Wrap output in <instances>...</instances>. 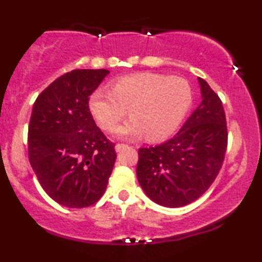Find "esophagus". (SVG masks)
I'll return each mask as SVG.
<instances>
[{
	"mask_svg": "<svg viewBox=\"0 0 262 262\" xmlns=\"http://www.w3.org/2000/svg\"><path fill=\"white\" fill-rule=\"evenodd\" d=\"M127 144H123V143H119V144H117L116 145V150L117 151H121V150H123L124 148H127Z\"/></svg>",
	"mask_w": 262,
	"mask_h": 262,
	"instance_id": "obj_1",
	"label": "esophagus"
}]
</instances>
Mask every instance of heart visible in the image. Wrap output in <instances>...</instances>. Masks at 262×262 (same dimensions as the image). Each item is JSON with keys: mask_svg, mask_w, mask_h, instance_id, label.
Masks as SVG:
<instances>
[{"mask_svg": "<svg viewBox=\"0 0 262 262\" xmlns=\"http://www.w3.org/2000/svg\"><path fill=\"white\" fill-rule=\"evenodd\" d=\"M192 103V90L181 77L140 73L123 76L112 83L111 91L96 90L89 108L104 130H112L125 112L132 117L114 130L118 137H140L148 140L167 138L185 118Z\"/></svg>", "mask_w": 262, "mask_h": 262, "instance_id": "b5f03b06", "label": "heart"}]
</instances>
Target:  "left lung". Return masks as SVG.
<instances>
[{
	"label": "left lung",
	"mask_w": 262,
	"mask_h": 262,
	"mask_svg": "<svg viewBox=\"0 0 262 262\" xmlns=\"http://www.w3.org/2000/svg\"><path fill=\"white\" fill-rule=\"evenodd\" d=\"M202 102L175 137L140 148L137 177L150 200L176 208L192 203L212 185L223 165L228 129L223 104L198 77Z\"/></svg>",
	"instance_id": "left-lung-1"
}]
</instances>
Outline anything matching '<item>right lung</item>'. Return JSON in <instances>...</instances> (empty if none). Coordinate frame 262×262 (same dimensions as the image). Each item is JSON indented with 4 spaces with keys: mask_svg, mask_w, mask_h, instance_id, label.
Here are the masks:
<instances>
[{
    "mask_svg": "<svg viewBox=\"0 0 262 262\" xmlns=\"http://www.w3.org/2000/svg\"><path fill=\"white\" fill-rule=\"evenodd\" d=\"M110 71L77 69L50 83L34 102L28 156L40 186L55 202L85 208L103 196L117 154L96 125L90 96Z\"/></svg>",
    "mask_w": 262,
    "mask_h": 262,
    "instance_id": "obj_1",
    "label": "right lung"
}]
</instances>
